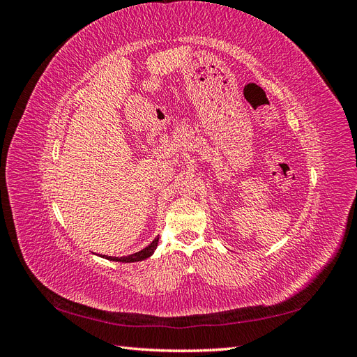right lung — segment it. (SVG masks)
Masks as SVG:
<instances>
[{
    "label": "right lung",
    "mask_w": 357,
    "mask_h": 357,
    "mask_svg": "<svg viewBox=\"0 0 357 357\" xmlns=\"http://www.w3.org/2000/svg\"><path fill=\"white\" fill-rule=\"evenodd\" d=\"M158 241H159V236H156V238L150 243L146 248H143L142 252H137L134 255H129V256H121V257H116V256H105V255H100L101 257H105L109 259V261H116V262H139V261H144V259L150 257L158 247Z\"/></svg>",
    "instance_id": "add662e5"
}]
</instances>
